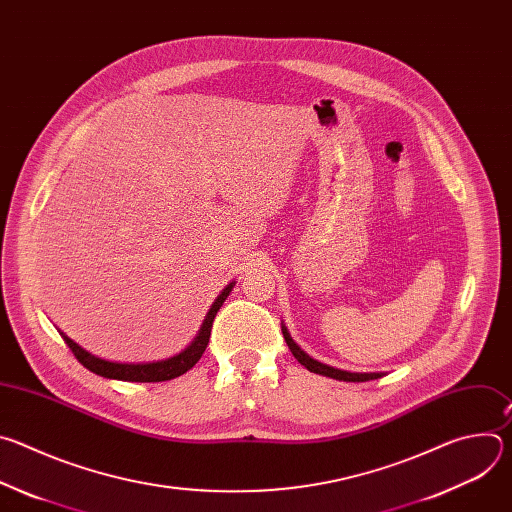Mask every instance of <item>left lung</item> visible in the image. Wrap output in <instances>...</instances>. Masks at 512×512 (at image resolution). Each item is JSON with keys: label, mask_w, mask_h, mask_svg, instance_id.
<instances>
[{"label": "left lung", "mask_w": 512, "mask_h": 512, "mask_svg": "<svg viewBox=\"0 0 512 512\" xmlns=\"http://www.w3.org/2000/svg\"><path fill=\"white\" fill-rule=\"evenodd\" d=\"M281 332H283V338L291 350V354H294L298 358L300 364H304V367L310 371V373H316V375H324V377H330V379H336V381H346V383H364V381H375V379H381L383 373H348V371H340V369H334L330 367V364H322L318 360H314L312 356H308L296 342L294 338L289 336L287 328L281 324Z\"/></svg>", "instance_id": "8db88e82"}]
</instances>
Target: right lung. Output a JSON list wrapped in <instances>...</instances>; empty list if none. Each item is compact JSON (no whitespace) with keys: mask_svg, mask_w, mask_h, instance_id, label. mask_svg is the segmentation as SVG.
Segmentation results:
<instances>
[{"mask_svg":"<svg viewBox=\"0 0 512 512\" xmlns=\"http://www.w3.org/2000/svg\"><path fill=\"white\" fill-rule=\"evenodd\" d=\"M235 281L229 283L221 296L214 300V304L210 306L196 338L190 342L188 348H184L180 354L170 356L166 360H156V362H113V360H105L99 358L91 352H87L85 348H81L75 340H70L64 332H60V336L64 338L66 346L72 350V354L77 356V360L87 367L91 373L105 377V379H117V381H129V383H160V381H170L176 379L180 375H184L186 371H190L194 364L200 360L202 352L208 346V338H210V330H212V322L216 312L221 310V306L225 304V300L229 298L231 289H233Z\"/></svg>","mask_w":512,"mask_h":512,"instance_id":"obj_1","label":"right lung"}]
</instances>
